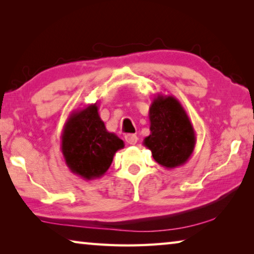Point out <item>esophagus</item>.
Listing matches in <instances>:
<instances>
[{"mask_svg":"<svg viewBox=\"0 0 254 254\" xmlns=\"http://www.w3.org/2000/svg\"><path fill=\"white\" fill-rule=\"evenodd\" d=\"M126 141L128 144H135L137 142V136L135 134H127Z\"/></svg>","mask_w":254,"mask_h":254,"instance_id":"1","label":"esophagus"}]
</instances>
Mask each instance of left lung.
Instances as JSON below:
<instances>
[{
    "label": "left lung",
    "mask_w": 254,
    "mask_h": 254,
    "mask_svg": "<svg viewBox=\"0 0 254 254\" xmlns=\"http://www.w3.org/2000/svg\"><path fill=\"white\" fill-rule=\"evenodd\" d=\"M150 135L143 144L159 165L174 169L185 165L194 152L196 135L180 102L173 95L157 94L149 109Z\"/></svg>",
    "instance_id": "8db88e82"
}]
</instances>
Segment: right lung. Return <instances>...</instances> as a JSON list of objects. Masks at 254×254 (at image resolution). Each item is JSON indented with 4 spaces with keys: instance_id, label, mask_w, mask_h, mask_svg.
<instances>
[{
    "instance_id": "1",
    "label": "right lung",
    "mask_w": 254,
    "mask_h": 254,
    "mask_svg": "<svg viewBox=\"0 0 254 254\" xmlns=\"http://www.w3.org/2000/svg\"><path fill=\"white\" fill-rule=\"evenodd\" d=\"M124 148L115 133L106 130L97 103L72 111L62 133V153L72 174L85 180L101 178L114 154Z\"/></svg>"
}]
</instances>
